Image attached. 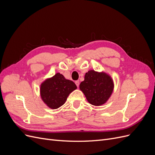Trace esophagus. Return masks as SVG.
Wrapping results in <instances>:
<instances>
[{"mask_svg": "<svg viewBox=\"0 0 155 155\" xmlns=\"http://www.w3.org/2000/svg\"><path fill=\"white\" fill-rule=\"evenodd\" d=\"M75 83H76V86H77L78 87H79V81H76V82H75Z\"/></svg>", "mask_w": 155, "mask_h": 155, "instance_id": "obj_1", "label": "esophagus"}]
</instances>
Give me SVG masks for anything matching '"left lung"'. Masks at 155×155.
Wrapping results in <instances>:
<instances>
[{
  "label": "left lung",
  "mask_w": 155,
  "mask_h": 155,
  "mask_svg": "<svg viewBox=\"0 0 155 155\" xmlns=\"http://www.w3.org/2000/svg\"><path fill=\"white\" fill-rule=\"evenodd\" d=\"M114 88V81L105 72L88 70L79 85L87 101L92 105L101 106L108 101Z\"/></svg>",
  "instance_id": "8db88e82"
}]
</instances>
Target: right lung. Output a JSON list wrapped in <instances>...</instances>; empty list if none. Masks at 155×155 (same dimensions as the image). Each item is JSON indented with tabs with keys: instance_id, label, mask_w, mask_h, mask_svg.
Returning a JSON list of instances; mask_svg holds the SVG:
<instances>
[{
	"instance_id": "add662e5",
	"label": "right lung",
	"mask_w": 155,
	"mask_h": 155,
	"mask_svg": "<svg viewBox=\"0 0 155 155\" xmlns=\"http://www.w3.org/2000/svg\"><path fill=\"white\" fill-rule=\"evenodd\" d=\"M76 89V84L58 72L42 82L39 91L45 104L50 109H57L66 102L70 94Z\"/></svg>"
}]
</instances>
